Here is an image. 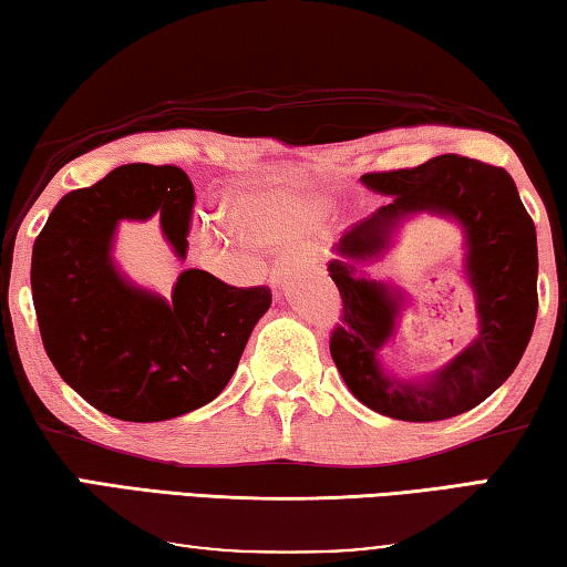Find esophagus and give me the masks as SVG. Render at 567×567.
I'll list each match as a JSON object with an SVG mask.
<instances>
[{
	"label": "esophagus",
	"instance_id": "esophagus-1",
	"mask_svg": "<svg viewBox=\"0 0 567 567\" xmlns=\"http://www.w3.org/2000/svg\"><path fill=\"white\" fill-rule=\"evenodd\" d=\"M301 260V256H286V258H281V260H276L274 264V268H271V284L274 286H278L281 284V278L291 271V268L299 264Z\"/></svg>",
	"mask_w": 567,
	"mask_h": 567
}]
</instances>
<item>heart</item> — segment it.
I'll return each mask as SVG.
<instances>
[{
    "label": "heart",
    "mask_w": 567,
    "mask_h": 567,
    "mask_svg": "<svg viewBox=\"0 0 567 567\" xmlns=\"http://www.w3.org/2000/svg\"><path fill=\"white\" fill-rule=\"evenodd\" d=\"M238 220L258 240H278L289 235V207L271 199H254L238 210Z\"/></svg>",
    "instance_id": "b5f03b06"
}]
</instances>
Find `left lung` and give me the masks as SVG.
Returning <instances> with one entry per match:
<instances>
[{
  "instance_id": "obj_1",
  "label": "left lung",
  "mask_w": 567,
  "mask_h": 567,
  "mask_svg": "<svg viewBox=\"0 0 567 567\" xmlns=\"http://www.w3.org/2000/svg\"><path fill=\"white\" fill-rule=\"evenodd\" d=\"M362 182L393 195L368 220L352 225L329 260L342 303L329 352L352 395L398 421L429 423L484 403L522 360L537 319V235L502 167L441 154L413 169L368 172ZM431 209L456 216L467 230V272L475 286L480 334L467 350L429 381L405 383L379 368L377 352L394 328L399 297L384 285L355 276L354 262L386 245L403 214Z\"/></svg>"
}]
</instances>
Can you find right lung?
<instances>
[{
    "label": "right lung",
    "mask_w": 567,
    "mask_h": 567,
    "mask_svg": "<svg viewBox=\"0 0 567 567\" xmlns=\"http://www.w3.org/2000/svg\"><path fill=\"white\" fill-rule=\"evenodd\" d=\"M195 187L174 164H124L68 193L32 248V303L50 362L95 411L154 423L210 403L228 385L268 286L238 289L187 268L172 301L128 286L111 264L118 220L162 217L187 258Z\"/></svg>",
    "instance_id": "add662e5"
}]
</instances>
